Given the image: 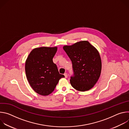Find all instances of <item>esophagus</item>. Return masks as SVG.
Masks as SVG:
<instances>
[{
    "label": "esophagus",
    "instance_id": "34e87169",
    "mask_svg": "<svg viewBox=\"0 0 129 129\" xmlns=\"http://www.w3.org/2000/svg\"><path fill=\"white\" fill-rule=\"evenodd\" d=\"M64 76H65V78H67L68 77V75H67V73H64Z\"/></svg>",
    "mask_w": 129,
    "mask_h": 129
}]
</instances>
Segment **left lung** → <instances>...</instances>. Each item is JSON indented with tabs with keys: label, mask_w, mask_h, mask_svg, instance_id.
I'll return each mask as SVG.
<instances>
[{
	"label": "left lung",
	"mask_w": 129,
	"mask_h": 129,
	"mask_svg": "<svg viewBox=\"0 0 129 129\" xmlns=\"http://www.w3.org/2000/svg\"><path fill=\"white\" fill-rule=\"evenodd\" d=\"M63 49L70 59L73 71L70 82L75 89L85 91L92 88L101 73L102 61L98 50L87 41H82Z\"/></svg>",
	"instance_id": "left-lung-1"
}]
</instances>
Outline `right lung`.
<instances>
[{"instance_id":"obj_1","label":"right lung","mask_w":129,"mask_h":129,"mask_svg":"<svg viewBox=\"0 0 129 129\" xmlns=\"http://www.w3.org/2000/svg\"><path fill=\"white\" fill-rule=\"evenodd\" d=\"M57 47H41L31 50L25 62L27 79L33 90L41 95L52 93L59 80L64 78L60 74L52 59Z\"/></svg>"}]
</instances>
